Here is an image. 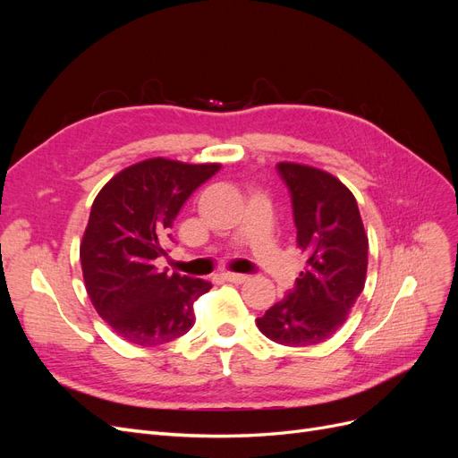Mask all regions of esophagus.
Returning <instances> with one entry per match:
<instances>
[{
	"label": "esophagus",
	"instance_id": "1",
	"mask_svg": "<svg viewBox=\"0 0 458 458\" xmlns=\"http://www.w3.org/2000/svg\"><path fill=\"white\" fill-rule=\"evenodd\" d=\"M224 279L229 281V283H246L248 279H250V275H241V273H224Z\"/></svg>",
	"mask_w": 458,
	"mask_h": 458
}]
</instances>
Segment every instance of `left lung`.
I'll use <instances>...</instances> for the list:
<instances>
[{
  "mask_svg": "<svg viewBox=\"0 0 458 458\" xmlns=\"http://www.w3.org/2000/svg\"><path fill=\"white\" fill-rule=\"evenodd\" d=\"M276 174L293 202L306 266L256 325L269 340L298 348L325 342L344 325L363 293L369 239L355 197L335 175L293 162L276 164Z\"/></svg>",
  "mask_w": 458,
  "mask_h": 458,
  "instance_id": "obj_1",
  "label": "left lung"
}]
</instances>
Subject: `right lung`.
<instances>
[{"mask_svg": "<svg viewBox=\"0 0 458 458\" xmlns=\"http://www.w3.org/2000/svg\"><path fill=\"white\" fill-rule=\"evenodd\" d=\"M219 168L145 160L114 175L93 200L80 246L81 271L93 308L123 340L158 345L195 325L192 303L212 284L158 271L157 263L170 252L179 210Z\"/></svg>", "mask_w": 458, "mask_h": 458, "instance_id": "add662e5", "label": "right lung"}]
</instances>
